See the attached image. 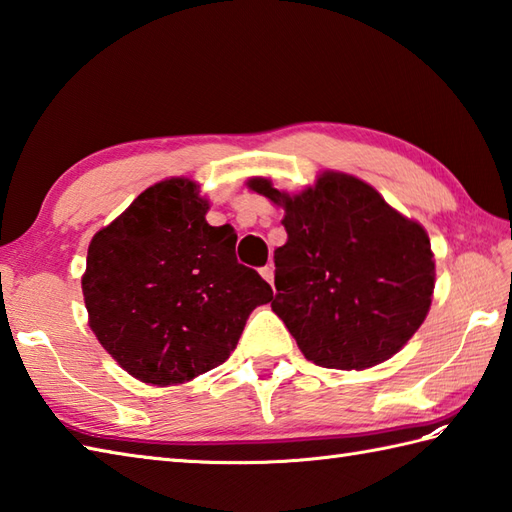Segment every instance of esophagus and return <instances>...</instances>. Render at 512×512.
<instances>
[{"label": "esophagus", "instance_id": "1", "mask_svg": "<svg viewBox=\"0 0 512 512\" xmlns=\"http://www.w3.org/2000/svg\"><path fill=\"white\" fill-rule=\"evenodd\" d=\"M259 275H262L268 284H273V275H275V268H273V264H268V266H264V268H259Z\"/></svg>", "mask_w": 512, "mask_h": 512}]
</instances>
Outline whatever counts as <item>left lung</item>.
Here are the masks:
<instances>
[{
    "label": "left lung",
    "instance_id": "obj_1",
    "mask_svg": "<svg viewBox=\"0 0 512 512\" xmlns=\"http://www.w3.org/2000/svg\"><path fill=\"white\" fill-rule=\"evenodd\" d=\"M248 187L286 211L270 306L303 356L330 369H367L394 356L431 308L436 262L427 231L339 171L297 195L268 178H250Z\"/></svg>",
    "mask_w": 512,
    "mask_h": 512
}]
</instances>
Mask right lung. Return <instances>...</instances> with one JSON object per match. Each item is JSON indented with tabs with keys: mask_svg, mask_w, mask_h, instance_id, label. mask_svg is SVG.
Returning <instances> with one entry per match:
<instances>
[{
	"mask_svg": "<svg viewBox=\"0 0 512 512\" xmlns=\"http://www.w3.org/2000/svg\"><path fill=\"white\" fill-rule=\"evenodd\" d=\"M206 211L193 180H162L90 242L81 279L90 328L143 383H187L222 365L248 314L273 299L237 262L233 226H211Z\"/></svg>",
	"mask_w": 512,
	"mask_h": 512,
	"instance_id": "1",
	"label": "right lung"
}]
</instances>
